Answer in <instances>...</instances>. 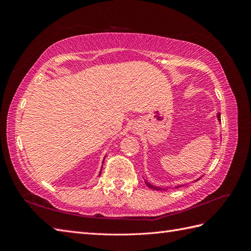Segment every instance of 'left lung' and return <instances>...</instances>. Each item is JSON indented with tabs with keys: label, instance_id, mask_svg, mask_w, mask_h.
<instances>
[{
	"label": "left lung",
	"instance_id": "8db88e82",
	"mask_svg": "<svg viewBox=\"0 0 251 251\" xmlns=\"http://www.w3.org/2000/svg\"><path fill=\"white\" fill-rule=\"evenodd\" d=\"M218 118H219V120H221V119H220V114H218ZM146 184H147L149 187H151V189H155V191H158V189H162V188H160V187H157V186H154V185L150 184L149 182H147V181H146Z\"/></svg>",
	"mask_w": 251,
	"mask_h": 251
}]
</instances>
